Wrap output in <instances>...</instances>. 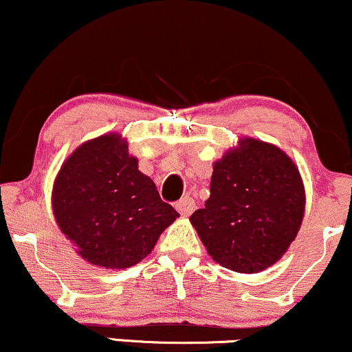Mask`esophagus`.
I'll list each match as a JSON object with an SVG mask.
<instances>
[{"mask_svg": "<svg viewBox=\"0 0 352 352\" xmlns=\"http://www.w3.org/2000/svg\"><path fill=\"white\" fill-rule=\"evenodd\" d=\"M175 208L182 216H190L195 211V201L190 197H185L175 203Z\"/></svg>", "mask_w": 352, "mask_h": 352, "instance_id": "esophagus-1", "label": "esophagus"}]
</instances>
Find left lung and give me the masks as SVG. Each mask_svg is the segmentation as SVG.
<instances>
[{"instance_id": "left-lung-1", "label": "left lung", "mask_w": 352, "mask_h": 352, "mask_svg": "<svg viewBox=\"0 0 352 352\" xmlns=\"http://www.w3.org/2000/svg\"><path fill=\"white\" fill-rule=\"evenodd\" d=\"M211 195L190 216L208 255L237 273L279 261L299 232L305 188L299 167L278 146L239 138L212 166Z\"/></svg>"}]
</instances>
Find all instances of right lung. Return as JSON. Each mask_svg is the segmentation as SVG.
Returning a JSON list of instances; mask_svg holds the SVG:
<instances>
[{"label":"right lung","instance_id":"right-lung-1","mask_svg":"<svg viewBox=\"0 0 352 352\" xmlns=\"http://www.w3.org/2000/svg\"><path fill=\"white\" fill-rule=\"evenodd\" d=\"M52 209L78 255L105 270L140 263L180 216L140 172L120 133L92 138L66 157L53 182Z\"/></svg>","mask_w":352,"mask_h":352}]
</instances>
